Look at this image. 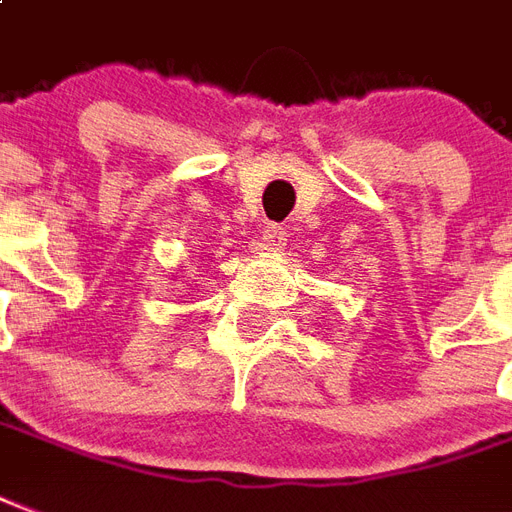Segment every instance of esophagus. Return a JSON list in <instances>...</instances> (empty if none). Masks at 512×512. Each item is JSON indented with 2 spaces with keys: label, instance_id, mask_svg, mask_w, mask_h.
Returning <instances> with one entry per match:
<instances>
[{
  "label": "esophagus",
  "instance_id": "obj_1",
  "mask_svg": "<svg viewBox=\"0 0 512 512\" xmlns=\"http://www.w3.org/2000/svg\"><path fill=\"white\" fill-rule=\"evenodd\" d=\"M264 242H267V248H272V251H280L286 245V232L280 226L270 224L264 229Z\"/></svg>",
  "mask_w": 512,
  "mask_h": 512
}]
</instances>
